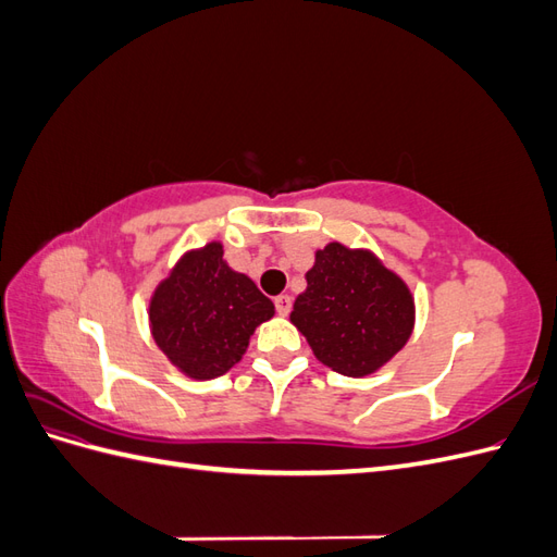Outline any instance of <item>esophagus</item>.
I'll return each instance as SVG.
<instances>
[{
  "instance_id": "obj_1",
  "label": "esophagus",
  "mask_w": 557,
  "mask_h": 557,
  "mask_svg": "<svg viewBox=\"0 0 557 557\" xmlns=\"http://www.w3.org/2000/svg\"><path fill=\"white\" fill-rule=\"evenodd\" d=\"M274 305H276L278 315H288L290 309H293V297H290V295H278V297L274 299Z\"/></svg>"
}]
</instances>
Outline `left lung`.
Masks as SVG:
<instances>
[{
  "mask_svg": "<svg viewBox=\"0 0 557 557\" xmlns=\"http://www.w3.org/2000/svg\"><path fill=\"white\" fill-rule=\"evenodd\" d=\"M290 323L332 372L362 379L376 374L407 346L416 301L409 285L372 248L330 242L315 250L307 290L297 295Z\"/></svg>",
  "mask_w": 557,
  "mask_h": 557,
  "instance_id": "1",
  "label": "left lung"
}]
</instances>
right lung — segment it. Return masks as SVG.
Wrapping results in <instances>:
<instances>
[{"label": "right lung", "instance_id": "add662e5", "mask_svg": "<svg viewBox=\"0 0 557 557\" xmlns=\"http://www.w3.org/2000/svg\"><path fill=\"white\" fill-rule=\"evenodd\" d=\"M274 315L250 276L234 272L223 244L185 250L148 301L153 342L183 376H223L248 348L252 332Z\"/></svg>", "mask_w": 557, "mask_h": 557}]
</instances>
